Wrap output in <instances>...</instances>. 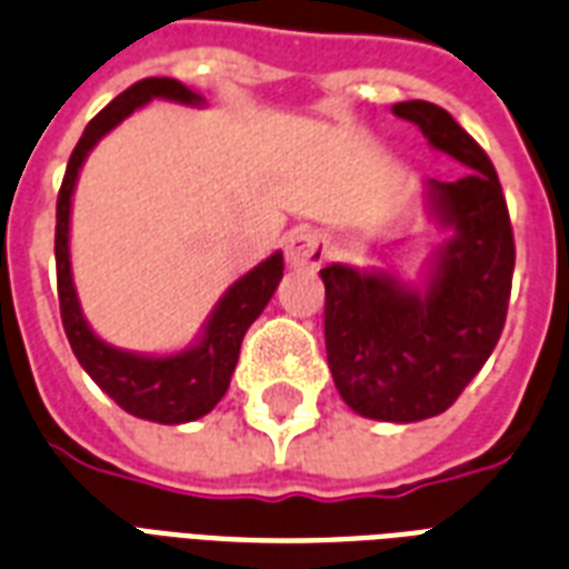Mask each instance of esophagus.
I'll return each instance as SVG.
<instances>
[{"label":"esophagus","mask_w":569,"mask_h":569,"mask_svg":"<svg viewBox=\"0 0 569 569\" xmlns=\"http://www.w3.org/2000/svg\"><path fill=\"white\" fill-rule=\"evenodd\" d=\"M286 259L292 266L319 268L328 259V244L313 229H295L292 236L286 238Z\"/></svg>","instance_id":"esophagus-1"}]
</instances>
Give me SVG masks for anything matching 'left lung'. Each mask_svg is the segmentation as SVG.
<instances>
[{
    "label": "left lung",
    "mask_w": 569,
    "mask_h": 569,
    "mask_svg": "<svg viewBox=\"0 0 569 569\" xmlns=\"http://www.w3.org/2000/svg\"><path fill=\"white\" fill-rule=\"evenodd\" d=\"M432 149L459 160L457 181H427L429 217L448 241L423 286L390 271L322 268L325 349L342 402L361 418L415 423L448 411L496 349L513 280V229L498 172L448 110L393 103Z\"/></svg>",
    "instance_id": "8db88e82"
}]
</instances>
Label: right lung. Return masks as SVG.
Returning <instances> with one entry per match:
<instances>
[{"label": "right lung", "mask_w": 569, "mask_h": 569, "mask_svg": "<svg viewBox=\"0 0 569 569\" xmlns=\"http://www.w3.org/2000/svg\"><path fill=\"white\" fill-rule=\"evenodd\" d=\"M154 98L202 107V98L190 92L184 82L169 80V77H149V80L133 82L128 92H121L86 124L80 142L68 160L59 202H56V280H59L64 333H68V342H71L82 370L89 372L94 385L128 415L172 427V423L202 418L223 400L229 379L236 372L247 328L266 310V303L271 301V295L283 277V253H271L266 262H259L244 277H238L217 301L197 342L176 355H140L116 349L89 328L71 274L73 188H77L89 151L112 128H119L130 112L140 110Z\"/></svg>", "instance_id": "obj_1"}]
</instances>
